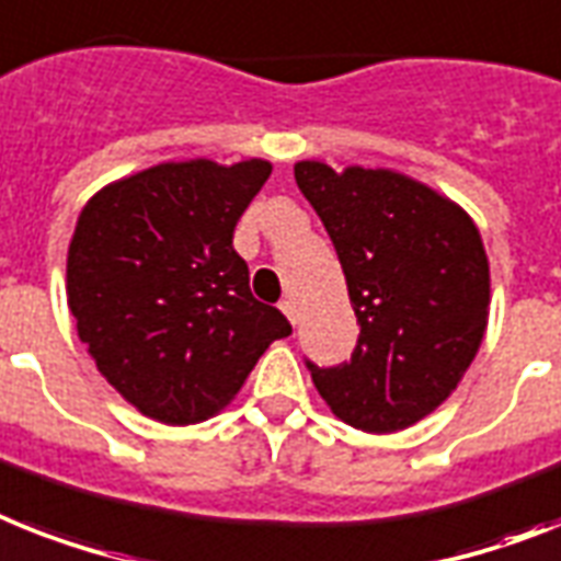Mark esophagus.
<instances>
[{
	"mask_svg": "<svg viewBox=\"0 0 561 561\" xmlns=\"http://www.w3.org/2000/svg\"><path fill=\"white\" fill-rule=\"evenodd\" d=\"M280 309H284V314L289 318L291 323H298V304H295V300H291V298L280 300Z\"/></svg>",
	"mask_w": 561,
	"mask_h": 561,
	"instance_id": "34e87169",
	"label": "esophagus"
}]
</instances>
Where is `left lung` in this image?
<instances>
[{"mask_svg":"<svg viewBox=\"0 0 561 561\" xmlns=\"http://www.w3.org/2000/svg\"><path fill=\"white\" fill-rule=\"evenodd\" d=\"M295 180L330 231L360 323L341 367L309 364L337 419L398 433L442 407L479 353L490 263L465 208L392 169L295 163Z\"/></svg>","mask_w":561,"mask_h":561,"instance_id":"1","label":"left lung"}]
</instances>
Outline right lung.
Here are the masks:
<instances>
[{
	"instance_id": "1",
	"label": "right lung",
	"mask_w": 561,
	"mask_h": 561,
	"mask_svg": "<svg viewBox=\"0 0 561 561\" xmlns=\"http://www.w3.org/2000/svg\"><path fill=\"white\" fill-rule=\"evenodd\" d=\"M272 163L197 157L119 178L85 203L65 291L105 381L142 415L183 427L231 404L284 312L254 300L231 234Z\"/></svg>"
}]
</instances>
